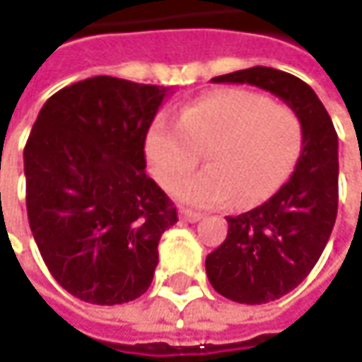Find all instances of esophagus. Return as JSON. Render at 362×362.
Segmentation results:
<instances>
[{
    "mask_svg": "<svg viewBox=\"0 0 362 362\" xmlns=\"http://www.w3.org/2000/svg\"><path fill=\"white\" fill-rule=\"evenodd\" d=\"M202 217V214H195V211H189V209H183V211H181V219L187 221V223H195V221H199Z\"/></svg>",
    "mask_w": 362,
    "mask_h": 362,
    "instance_id": "esophagus-1",
    "label": "esophagus"
}]
</instances>
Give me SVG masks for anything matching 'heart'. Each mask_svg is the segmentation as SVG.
Listing matches in <instances>:
<instances>
[{
  "instance_id": "b5f03b06",
  "label": "heart",
  "mask_w": 362,
  "mask_h": 362,
  "mask_svg": "<svg viewBox=\"0 0 362 362\" xmlns=\"http://www.w3.org/2000/svg\"><path fill=\"white\" fill-rule=\"evenodd\" d=\"M146 160L160 185L185 205L209 209L238 195L268 199L290 177L302 151V122L286 105L245 88H221L183 108L179 122L159 119L146 134ZM202 174L179 182L201 160Z\"/></svg>"
}]
</instances>
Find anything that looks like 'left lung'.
<instances>
[{
	"mask_svg": "<svg viewBox=\"0 0 362 362\" xmlns=\"http://www.w3.org/2000/svg\"><path fill=\"white\" fill-rule=\"evenodd\" d=\"M214 82L272 92L302 122L294 173L256 209L226 217L228 238L205 257L216 292L240 304H266L294 290L327 247L339 209V136L316 92L288 72L254 66Z\"/></svg>",
	"mask_w": 362,
	"mask_h": 362,
	"instance_id": "8db88e82",
	"label": "left lung"
}]
</instances>
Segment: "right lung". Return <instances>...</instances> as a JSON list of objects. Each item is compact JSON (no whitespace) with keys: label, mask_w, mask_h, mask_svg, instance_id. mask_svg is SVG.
Segmentation results:
<instances>
[{"label":"right lung","mask_w":362,"mask_h":362,"mask_svg":"<svg viewBox=\"0 0 362 362\" xmlns=\"http://www.w3.org/2000/svg\"><path fill=\"white\" fill-rule=\"evenodd\" d=\"M169 94L112 76L70 84L42 106L23 148L28 221L49 274L72 296L145 294L177 209L145 173V139Z\"/></svg>","instance_id":"1"}]
</instances>
